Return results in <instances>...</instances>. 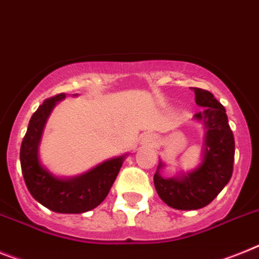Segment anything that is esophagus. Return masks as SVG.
Wrapping results in <instances>:
<instances>
[{
  "label": "esophagus",
  "mask_w": 259,
  "mask_h": 259,
  "mask_svg": "<svg viewBox=\"0 0 259 259\" xmlns=\"http://www.w3.org/2000/svg\"><path fill=\"white\" fill-rule=\"evenodd\" d=\"M149 140H152V138H148V139H147V141H149Z\"/></svg>",
  "instance_id": "esophagus-1"
}]
</instances>
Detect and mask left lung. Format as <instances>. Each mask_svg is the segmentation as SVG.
<instances>
[{
    "mask_svg": "<svg viewBox=\"0 0 259 259\" xmlns=\"http://www.w3.org/2000/svg\"><path fill=\"white\" fill-rule=\"evenodd\" d=\"M195 102L204 107L194 118L205 125V151L203 163L183 178L165 180L160 176V162L153 177L157 194L176 209L203 208L220 194L231 180L235 161V138L225 108L208 90L191 88Z\"/></svg>",
    "mask_w": 259,
    "mask_h": 259,
    "instance_id": "1",
    "label": "left lung"
}]
</instances>
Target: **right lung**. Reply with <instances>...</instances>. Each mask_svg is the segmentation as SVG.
<instances>
[{"mask_svg":"<svg viewBox=\"0 0 259 259\" xmlns=\"http://www.w3.org/2000/svg\"><path fill=\"white\" fill-rule=\"evenodd\" d=\"M64 93L44 99L28 123L27 132L21 145V167L24 183L35 200L48 209L60 213H82L105 200L118 177L123 157L106 161L89 173L73 180H57L39 163L37 145L48 115Z\"/></svg>","mask_w":259,"mask_h":259,"instance_id":"obj_1","label":"right lung"}]
</instances>
